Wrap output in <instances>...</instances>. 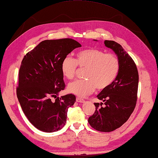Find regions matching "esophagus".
I'll use <instances>...</instances> for the list:
<instances>
[{"instance_id": "34e87169", "label": "esophagus", "mask_w": 158, "mask_h": 158, "mask_svg": "<svg viewBox=\"0 0 158 158\" xmlns=\"http://www.w3.org/2000/svg\"><path fill=\"white\" fill-rule=\"evenodd\" d=\"M76 101H77V102H78V103H85V100L81 99V98H80V97L76 98Z\"/></svg>"}]
</instances>
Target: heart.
Returning a JSON list of instances; mask_svg holds the SVG:
<instances>
[{
    "label": "heart",
    "instance_id": "1",
    "mask_svg": "<svg viewBox=\"0 0 158 158\" xmlns=\"http://www.w3.org/2000/svg\"><path fill=\"white\" fill-rule=\"evenodd\" d=\"M78 65L81 68H86L84 73L86 79L77 80L69 83L68 91L84 97L92 93L96 87L102 90L111 85L118 76L120 61L114 54H106L96 48H86L77 52L76 59L70 57L63 59L61 65L63 75L66 78L72 79Z\"/></svg>",
    "mask_w": 158,
    "mask_h": 158
}]
</instances>
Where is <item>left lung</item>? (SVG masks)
Segmentation results:
<instances>
[{
    "mask_svg": "<svg viewBox=\"0 0 158 158\" xmlns=\"http://www.w3.org/2000/svg\"><path fill=\"white\" fill-rule=\"evenodd\" d=\"M104 44L116 55L120 61V69L111 85L97 96L103 101L105 106H102L103 103H94L95 112L89 117L88 122L98 131L111 132L123 125L135 110L139 73L134 61L120 44L113 40H105Z\"/></svg>",
    "mask_w": 158,
    "mask_h": 158,
    "instance_id": "obj_1",
    "label": "left lung"
}]
</instances>
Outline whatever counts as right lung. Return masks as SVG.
<instances>
[{
  "instance_id": "1",
  "label": "right lung",
  "mask_w": 158,
  "mask_h": 158,
  "mask_svg": "<svg viewBox=\"0 0 158 158\" xmlns=\"http://www.w3.org/2000/svg\"><path fill=\"white\" fill-rule=\"evenodd\" d=\"M81 47L71 38L45 40L24 56L19 72L17 96L24 114L34 127L45 132L61 129L68 110L76 101L72 94L56 96L65 88L61 62L76 48Z\"/></svg>"
}]
</instances>
